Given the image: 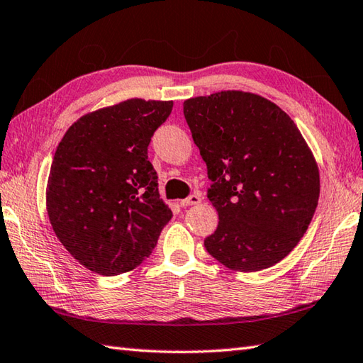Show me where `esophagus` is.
<instances>
[{
  "label": "esophagus",
  "mask_w": 363,
  "mask_h": 363,
  "mask_svg": "<svg viewBox=\"0 0 363 363\" xmlns=\"http://www.w3.org/2000/svg\"><path fill=\"white\" fill-rule=\"evenodd\" d=\"M200 202H202V196L200 194H191L189 197H186L184 200H180V206L186 208V206H192V205H199Z\"/></svg>",
  "instance_id": "obj_1"
}]
</instances>
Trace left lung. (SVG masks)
I'll use <instances>...</instances> for the list:
<instances>
[{
    "label": "left lung",
    "instance_id": "left-lung-1",
    "mask_svg": "<svg viewBox=\"0 0 363 363\" xmlns=\"http://www.w3.org/2000/svg\"><path fill=\"white\" fill-rule=\"evenodd\" d=\"M183 113L219 213L206 252L233 270L272 267L300 242L318 203L308 144L286 111L253 93L199 96L184 101Z\"/></svg>",
    "mask_w": 363,
    "mask_h": 363
}]
</instances>
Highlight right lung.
Segmentation results:
<instances>
[{
    "label": "right lung",
    "mask_w": 363,
    "mask_h": 363,
    "mask_svg": "<svg viewBox=\"0 0 363 363\" xmlns=\"http://www.w3.org/2000/svg\"><path fill=\"white\" fill-rule=\"evenodd\" d=\"M172 106L128 99L82 116L59 143L48 214L55 236L88 270L113 277L138 267L172 219L147 157Z\"/></svg>",
    "instance_id": "right-lung-1"
}]
</instances>
